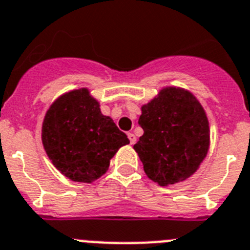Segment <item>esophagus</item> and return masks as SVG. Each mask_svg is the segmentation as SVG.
<instances>
[{
    "label": "esophagus",
    "instance_id": "obj_1",
    "mask_svg": "<svg viewBox=\"0 0 250 250\" xmlns=\"http://www.w3.org/2000/svg\"><path fill=\"white\" fill-rule=\"evenodd\" d=\"M128 138H129V142H131V145H134V143H136V136H134L133 133H131V132H129V133H128Z\"/></svg>",
    "mask_w": 250,
    "mask_h": 250
}]
</instances>
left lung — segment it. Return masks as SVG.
<instances>
[{"mask_svg":"<svg viewBox=\"0 0 250 250\" xmlns=\"http://www.w3.org/2000/svg\"><path fill=\"white\" fill-rule=\"evenodd\" d=\"M143 134L133 148L152 181L168 186L190 177L209 149V122L194 95L165 88L142 107Z\"/></svg>","mask_w":250,"mask_h":250,"instance_id":"left-lung-1","label":"left lung"}]
</instances>
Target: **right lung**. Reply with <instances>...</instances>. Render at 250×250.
<instances>
[{
  "label": "right lung",
  "mask_w": 250,
  "mask_h": 250,
  "mask_svg": "<svg viewBox=\"0 0 250 250\" xmlns=\"http://www.w3.org/2000/svg\"><path fill=\"white\" fill-rule=\"evenodd\" d=\"M41 137L47 156L64 176L89 184L107 172L110 158L129 143L84 88L66 93L51 104Z\"/></svg>",
  "instance_id": "obj_1"
}]
</instances>
